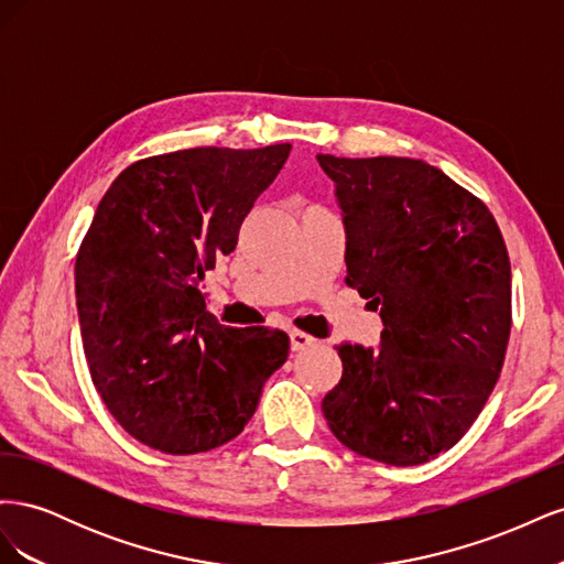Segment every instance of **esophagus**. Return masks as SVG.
<instances>
[{"label": "esophagus", "mask_w": 564, "mask_h": 564, "mask_svg": "<svg viewBox=\"0 0 564 564\" xmlns=\"http://www.w3.org/2000/svg\"><path fill=\"white\" fill-rule=\"evenodd\" d=\"M289 340H292V350H294V352H301V350H305V348L315 346V338H313L311 334L299 332V329L289 332Z\"/></svg>", "instance_id": "obj_1"}]
</instances>
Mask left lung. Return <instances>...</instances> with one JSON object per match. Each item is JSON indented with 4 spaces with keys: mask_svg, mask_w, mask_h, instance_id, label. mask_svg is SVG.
Returning a JSON list of instances; mask_svg holds the SVG:
<instances>
[{
    "mask_svg": "<svg viewBox=\"0 0 564 564\" xmlns=\"http://www.w3.org/2000/svg\"><path fill=\"white\" fill-rule=\"evenodd\" d=\"M346 228V282L381 311L377 348L336 346L324 395L355 454L419 466L452 449L499 381L510 336V261L497 220L445 172L409 158L317 155Z\"/></svg>",
    "mask_w": 564,
    "mask_h": 564,
    "instance_id": "8db88e82",
    "label": "left lung"
}]
</instances>
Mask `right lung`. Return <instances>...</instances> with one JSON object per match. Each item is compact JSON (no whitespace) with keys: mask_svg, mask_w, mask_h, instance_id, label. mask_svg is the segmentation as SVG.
<instances>
[{"mask_svg":"<svg viewBox=\"0 0 564 564\" xmlns=\"http://www.w3.org/2000/svg\"><path fill=\"white\" fill-rule=\"evenodd\" d=\"M289 150L191 148L133 162L84 235L75 296L91 381L117 423L152 449L226 445L286 362L284 332L218 324L199 282L235 249Z\"/></svg>","mask_w":564,"mask_h":564,"instance_id":"add662e5","label":"right lung"}]
</instances>
